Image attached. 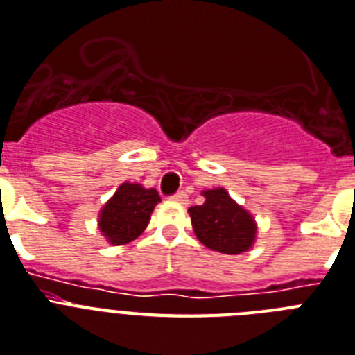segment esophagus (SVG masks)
Instances as JSON below:
<instances>
[{"label": "esophagus", "instance_id": "esophagus-1", "mask_svg": "<svg viewBox=\"0 0 355 355\" xmlns=\"http://www.w3.org/2000/svg\"><path fill=\"white\" fill-rule=\"evenodd\" d=\"M171 200H173V202H178V204H186V202H187L186 191L175 193V195H173V197H171Z\"/></svg>", "mask_w": 355, "mask_h": 355}]
</instances>
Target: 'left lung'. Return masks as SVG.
Wrapping results in <instances>:
<instances>
[{"label":"left lung","mask_w":355,"mask_h":355,"mask_svg":"<svg viewBox=\"0 0 355 355\" xmlns=\"http://www.w3.org/2000/svg\"><path fill=\"white\" fill-rule=\"evenodd\" d=\"M202 206L187 209L193 232L213 252L239 255L257 241V223L246 207L237 204L224 187L204 189Z\"/></svg>","instance_id":"8db88e82"}]
</instances>
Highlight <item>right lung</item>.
Returning a JSON list of instances; mask_svg holds the SVG:
<instances>
[{
    "mask_svg": "<svg viewBox=\"0 0 355 355\" xmlns=\"http://www.w3.org/2000/svg\"><path fill=\"white\" fill-rule=\"evenodd\" d=\"M158 202L160 195L155 187L137 182L120 184L98 213V230L112 246L131 243L148 227Z\"/></svg>",
    "mask_w": 355,
    "mask_h": 355,
    "instance_id": "right-lung-1",
    "label": "right lung"
}]
</instances>
